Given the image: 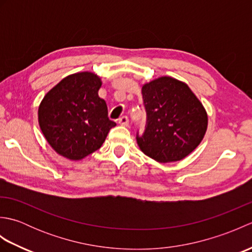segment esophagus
<instances>
[{
    "mask_svg": "<svg viewBox=\"0 0 252 252\" xmlns=\"http://www.w3.org/2000/svg\"><path fill=\"white\" fill-rule=\"evenodd\" d=\"M118 122H119V125L126 126L127 125H129V118H127L126 116H122V117L119 118V120H118Z\"/></svg>",
    "mask_w": 252,
    "mask_h": 252,
    "instance_id": "obj_1",
    "label": "esophagus"
}]
</instances>
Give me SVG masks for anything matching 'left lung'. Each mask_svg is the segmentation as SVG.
<instances>
[{"label": "left lung", "mask_w": 252, "mask_h": 252, "mask_svg": "<svg viewBox=\"0 0 252 252\" xmlns=\"http://www.w3.org/2000/svg\"><path fill=\"white\" fill-rule=\"evenodd\" d=\"M146 126L136 134L141 151L158 162L179 161L202 141L208 116L189 85L161 77L142 88Z\"/></svg>", "instance_id": "obj_1"}]
</instances>
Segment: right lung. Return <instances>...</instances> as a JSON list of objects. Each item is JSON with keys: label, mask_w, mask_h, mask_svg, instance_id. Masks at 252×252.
<instances>
[{"label": "right lung", "mask_w": 252, "mask_h": 252, "mask_svg": "<svg viewBox=\"0 0 252 252\" xmlns=\"http://www.w3.org/2000/svg\"><path fill=\"white\" fill-rule=\"evenodd\" d=\"M101 81L92 72L63 79L44 96L37 117L46 141L61 156L81 160L97 151L116 122L98 96Z\"/></svg>", "instance_id": "1"}]
</instances>
